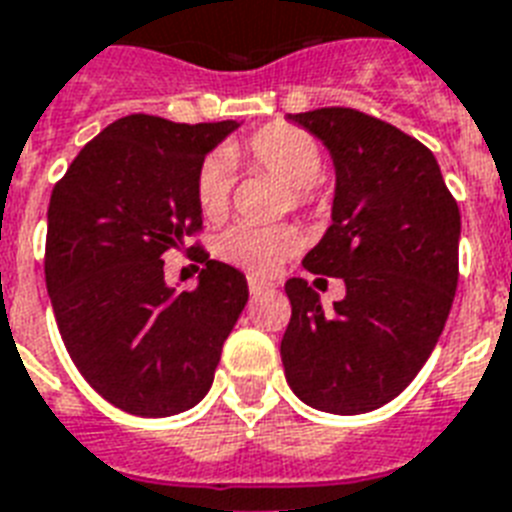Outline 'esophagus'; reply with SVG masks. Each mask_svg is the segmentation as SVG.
I'll use <instances>...</instances> for the list:
<instances>
[{"label": "esophagus", "instance_id": "esophagus-1", "mask_svg": "<svg viewBox=\"0 0 512 512\" xmlns=\"http://www.w3.org/2000/svg\"><path fill=\"white\" fill-rule=\"evenodd\" d=\"M268 289H271V284H265V281H260V279H255V276H249V292H252V295H263V292H268Z\"/></svg>", "mask_w": 512, "mask_h": 512}]
</instances>
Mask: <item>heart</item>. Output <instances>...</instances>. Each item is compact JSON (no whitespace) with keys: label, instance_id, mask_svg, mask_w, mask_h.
Here are the masks:
<instances>
[{"label":"heart","instance_id":"b5f03b06","mask_svg":"<svg viewBox=\"0 0 512 512\" xmlns=\"http://www.w3.org/2000/svg\"><path fill=\"white\" fill-rule=\"evenodd\" d=\"M225 159L241 162L268 172L289 188V204L305 207L313 199V180L321 172V146L308 132L289 124H268L257 130L239 148H228ZM223 156H209L196 175V201L207 220H220L231 201V170ZM300 239L289 228H257V225H233L217 244L220 255L231 263L268 276L297 249Z\"/></svg>","mask_w":512,"mask_h":512}]
</instances>
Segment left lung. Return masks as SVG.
I'll return each mask as SVG.
<instances>
[{"label": "left lung", "instance_id": "8db88e82", "mask_svg": "<svg viewBox=\"0 0 512 512\" xmlns=\"http://www.w3.org/2000/svg\"><path fill=\"white\" fill-rule=\"evenodd\" d=\"M287 119L321 140L335 167L332 223L303 265L345 281V297L327 311L305 279L284 284V372L319 412H372L417 377L444 332L460 276V209L436 156L393 124L353 108Z\"/></svg>", "mask_w": 512, "mask_h": 512}]
</instances>
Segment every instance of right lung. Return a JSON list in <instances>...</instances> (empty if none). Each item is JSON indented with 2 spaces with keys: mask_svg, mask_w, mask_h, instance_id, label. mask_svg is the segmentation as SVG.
I'll return each mask as SVG.
<instances>
[{
  "mask_svg": "<svg viewBox=\"0 0 512 512\" xmlns=\"http://www.w3.org/2000/svg\"><path fill=\"white\" fill-rule=\"evenodd\" d=\"M239 127L124 116L52 188L44 279L55 321L84 380L122 412L172 417L199 404L247 305L244 273L209 257L193 292L164 279V255L201 228L199 167Z\"/></svg>",
  "mask_w": 512,
  "mask_h": 512,
  "instance_id": "right-lung-1",
  "label": "right lung"
}]
</instances>
